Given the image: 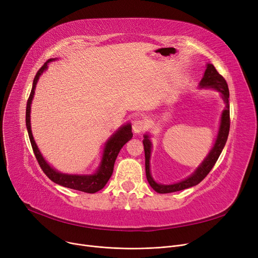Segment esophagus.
I'll return each mask as SVG.
<instances>
[{"instance_id":"obj_1","label":"esophagus","mask_w":258,"mask_h":258,"mask_svg":"<svg viewBox=\"0 0 258 258\" xmlns=\"http://www.w3.org/2000/svg\"><path fill=\"white\" fill-rule=\"evenodd\" d=\"M146 122L143 120H136L133 124V131L135 134H140L146 128Z\"/></svg>"}]
</instances>
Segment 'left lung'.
Masks as SVG:
<instances>
[{
	"mask_svg": "<svg viewBox=\"0 0 258 258\" xmlns=\"http://www.w3.org/2000/svg\"><path fill=\"white\" fill-rule=\"evenodd\" d=\"M200 89H213L219 91L221 93V97L223 98L224 102L226 103L225 110L222 113L221 117V123L218 132V137L213 144V147L211 151L207 155V157L204 159V161L199 165V167L195 170L192 174L189 175L188 178L178 182L174 184H159L157 183L154 178L152 177L151 173V165H150V160H151V154H152V142L150 139V135L145 134L144 139H143V145H144V153H145V172H146V178L148 183L152 186L155 191L159 194H170L183 190V189L189 188L198 185L201 181L205 179L206 175L210 172L212 167L218 161L223 148L227 142L229 130H230V110H229V89L228 85L226 83L225 78L219 74L216 71L214 66L212 63H207L206 71L204 73V76L201 79L199 84Z\"/></svg>",
	"mask_w": 258,
	"mask_h": 258,
	"instance_id": "1",
	"label": "left lung"
}]
</instances>
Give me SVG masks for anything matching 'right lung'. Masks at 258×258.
I'll return each mask as SVG.
<instances>
[{
  "instance_id": "obj_1",
  "label": "right lung",
  "mask_w": 258,
  "mask_h": 258,
  "mask_svg": "<svg viewBox=\"0 0 258 258\" xmlns=\"http://www.w3.org/2000/svg\"><path fill=\"white\" fill-rule=\"evenodd\" d=\"M55 59L56 58L49 59L37 71V73L33 79V85H32L30 96L28 98V101H27L26 126H27V131H28L29 139H30V142L32 145V150L34 152L35 158L38 162L40 168L43 169V171L46 173V175L51 181H53L54 183H56L58 185H61L63 187L75 189V190L84 191V192H88V194H95V192L99 191L100 189H102L105 186V184L107 183V181L110 180V178L112 177L115 161H116V158H117L120 150L133 137L132 125L130 123H126L124 125L120 126L112 135V136L108 138V140L104 144L100 164H99L97 170L94 173H92V174L62 173V172H59L58 170H56L55 168L51 167L48 164V162L44 159L43 155L40 154L38 147L34 141L33 135L31 132L30 112H31V103H32L34 93H35V87H36V84L39 79V76L43 74L44 71L47 70L48 63L51 61H54Z\"/></svg>"
}]
</instances>
